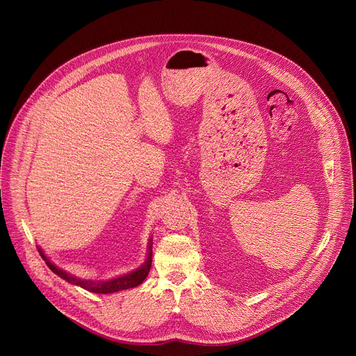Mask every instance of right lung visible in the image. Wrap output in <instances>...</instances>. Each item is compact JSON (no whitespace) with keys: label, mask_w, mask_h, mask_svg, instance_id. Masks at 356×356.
Returning <instances> with one entry per match:
<instances>
[{"label":"right lung","mask_w":356,"mask_h":356,"mask_svg":"<svg viewBox=\"0 0 356 356\" xmlns=\"http://www.w3.org/2000/svg\"><path fill=\"white\" fill-rule=\"evenodd\" d=\"M42 258L46 261L49 269L52 270L54 273H56L58 276H60L62 279H65L66 282L72 283V284H77L88 291H92V293H101V294H106V293H115V291H120V290H127V289H131V287H136L139 286L147 276L149 270H150V265H152V239L149 241V252H147V258L145 261V264L136 269L135 272H131L128 275H124L121 277H117V279H111V280H107V282H92V280H81V279H77L66 272H63L62 269H58L54 264H50L46 257L43 255V252L39 249Z\"/></svg>","instance_id":"obj_1"}]
</instances>
